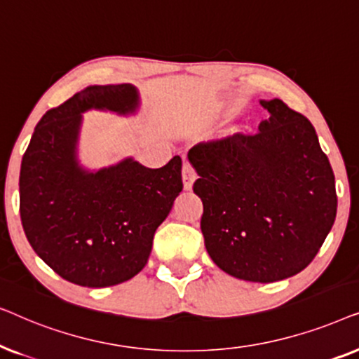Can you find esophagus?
Wrapping results in <instances>:
<instances>
[{
	"mask_svg": "<svg viewBox=\"0 0 359 359\" xmlns=\"http://www.w3.org/2000/svg\"><path fill=\"white\" fill-rule=\"evenodd\" d=\"M196 181V171L193 166H191L189 161H184L183 165V184L184 189L193 188V183Z\"/></svg>",
	"mask_w": 359,
	"mask_h": 359,
	"instance_id": "34e87169",
	"label": "esophagus"
}]
</instances>
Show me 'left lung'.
Returning a JSON list of instances; mask_svg holds the SVG:
<instances>
[{
    "label": "left lung",
    "mask_w": 359,
    "mask_h": 359,
    "mask_svg": "<svg viewBox=\"0 0 359 359\" xmlns=\"http://www.w3.org/2000/svg\"><path fill=\"white\" fill-rule=\"evenodd\" d=\"M262 106L268 117L257 132L201 142L188 158L209 257L233 278L274 283L316 258L335 222L337 191L311 121L278 97Z\"/></svg>",
    "instance_id": "1"
}]
</instances>
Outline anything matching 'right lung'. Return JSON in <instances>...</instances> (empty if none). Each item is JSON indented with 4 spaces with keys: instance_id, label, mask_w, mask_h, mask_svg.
<instances>
[{
    "instance_id": "obj_1",
    "label": "right lung",
    "mask_w": 359,
    "mask_h": 359,
    "mask_svg": "<svg viewBox=\"0 0 359 359\" xmlns=\"http://www.w3.org/2000/svg\"><path fill=\"white\" fill-rule=\"evenodd\" d=\"M137 106L135 86H88L42 116L22 156L24 232L34 252L78 286H116L142 271L155 230L183 189L178 155L156 170L132 158L100 171L78 165L81 112L129 114Z\"/></svg>"
}]
</instances>
